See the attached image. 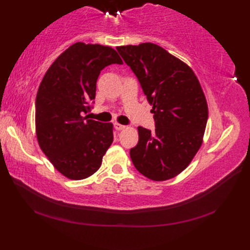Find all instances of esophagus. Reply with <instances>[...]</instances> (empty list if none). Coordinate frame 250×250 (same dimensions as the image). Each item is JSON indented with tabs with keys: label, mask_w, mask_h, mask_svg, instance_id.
<instances>
[{
	"label": "esophagus",
	"mask_w": 250,
	"mask_h": 250,
	"mask_svg": "<svg viewBox=\"0 0 250 250\" xmlns=\"http://www.w3.org/2000/svg\"><path fill=\"white\" fill-rule=\"evenodd\" d=\"M115 129L117 131H121V130H125L126 129V125H120V124H115Z\"/></svg>",
	"instance_id": "34e87169"
}]
</instances>
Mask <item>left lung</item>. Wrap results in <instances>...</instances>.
<instances>
[{
  "instance_id": "obj_1",
  "label": "left lung",
  "mask_w": 250,
  "mask_h": 250,
  "mask_svg": "<svg viewBox=\"0 0 250 250\" xmlns=\"http://www.w3.org/2000/svg\"><path fill=\"white\" fill-rule=\"evenodd\" d=\"M139 78L156 122L155 132L139 126L130 150L135 168L155 182L187 167L203 143L208 107L198 77L187 63L152 43L118 46Z\"/></svg>"
}]
</instances>
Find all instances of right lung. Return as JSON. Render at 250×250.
<instances>
[{"label":"right lung","mask_w":250,"mask_h":250,"mask_svg":"<svg viewBox=\"0 0 250 250\" xmlns=\"http://www.w3.org/2000/svg\"><path fill=\"white\" fill-rule=\"evenodd\" d=\"M122 64L117 51L100 44H73L42 79L35 100V133L42 151L63 176L81 180L100 168L114 141V125L84 118L95 99L101 71Z\"/></svg>","instance_id":"1"}]
</instances>
